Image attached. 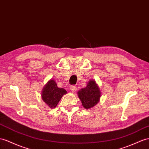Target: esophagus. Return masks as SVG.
<instances>
[{
  "instance_id": "esophagus-1",
  "label": "esophagus",
  "mask_w": 149,
  "mask_h": 149,
  "mask_svg": "<svg viewBox=\"0 0 149 149\" xmlns=\"http://www.w3.org/2000/svg\"><path fill=\"white\" fill-rule=\"evenodd\" d=\"M70 91H72V93H75V91H76V90H77V87H76L75 86H71L70 87Z\"/></svg>"
}]
</instances>
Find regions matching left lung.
<instances>
[{
	"instance_id": "1",
	"label": "left lung",
	"mask_w": 149,
	"mask_h": 149,
	"mask_svg": "<svg viewBox=\"0 0 149 149\" xmlns=\"http://www.w3.org/2000/svg\"><path fill=\"white\" fill-rule=\"evenodd\" d=\"M101 90L95 80L91 79L87 86L77 92V96L85 109H91L96 106L100 100Z\"/></svg>"
}]
</instances>
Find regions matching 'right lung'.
<instances>
[{
	"label": "right lung",
	"mask_w": 149,
	"mask_h": 149,
	"mask_svg": "<svg viewBox=\"0 0 149 149\" xmlns=\"http://www.w3.org/2000/svg\"><path fill=\"white\" fill-rule=\"evenodd\" d=\"M67 93L63 88H59L55 80L50 79L41 91V99L49 108H54L63 95Z\"/></svg>",
	"instance_id": "obj_1"
}]
</instances>
